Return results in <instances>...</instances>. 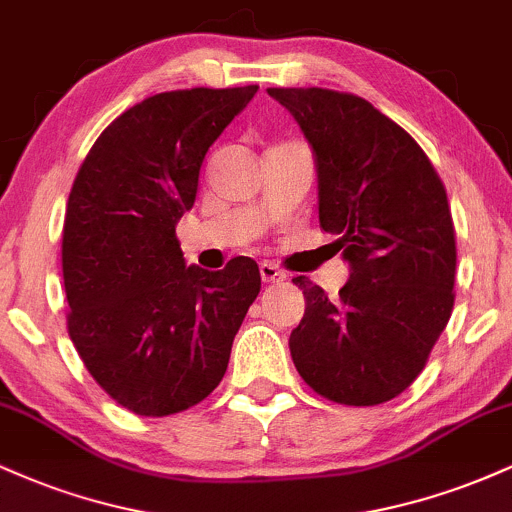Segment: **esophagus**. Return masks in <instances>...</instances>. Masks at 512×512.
<instances>
[{
    "label": "esophagus",
    "mask_w": 512,
    "mask_h": 512,
    "mask_svg": "<svg viewBox=\"0 0 512 512\" xmlns=\"http://www.w3.org/2000/svg\"><path fill=\"white\" fill-rule=\"evenodd\" d=\"M260 276H262L264 284H279V281L286 279V274L281 272V269L272 262H262L260 264Z\"/></svg>",
    "instance_id": "1"
}]
</instances>
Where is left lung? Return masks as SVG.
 Instances as JSON below:
<instances>
[{"mask_svg": "<svg viewBox=\"0 0 512 512\" xmlns=\"http://www.w3.org/2000/svg\"><path fill=\"white\" fill-rule=\"evenodd\" d=\"M301 125L317 163L320 226L351 276L330 298L308 276L291 332L296 370L317 395L373 407L414 383L455 305V223L419 144L366 98L332 88H267Z\"/></svg>", "mask_w": 512, "mask_h": 512, "instance_id": "1", "label": "left lung"}]
</instances>
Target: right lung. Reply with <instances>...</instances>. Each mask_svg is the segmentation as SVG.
Returning a JSON list of instances; mask_svg holds the SVG:
<instances>
[{
  "label": "right lung",
  "mask_w": 512,
  "mask_h": 512,
  "mask_svg": "<svg viewBox=\"0 0 512 512\" xmlns=\"http://www.w3.org/2000/svg\"><path fill=\"white\" fill-rule=\"evenodd\" d=\"M257 88L156 93L103 129L74 178L67 330L91 378L132 414L170 416L209 397L262 289L250 257L221 272L185 267L175 236L209 146Z\"/></svg>",
  "instance_id": "obj_1"
}]
</instances>
